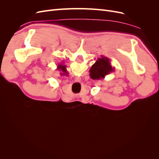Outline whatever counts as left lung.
<instances>
[{"label":"left lung","instance_id":"8db88e82","mask_svg":"<svg viewBox=\"0 0 159 159\" xmlns=\"http://www.w3.org/2000/svg\"><path fill=\"white\" fill-rule=\"evenodd\" d=\"M114 70L115 68L111 64V60L107 57L102 56V57H99L91 66L89 70V76L93 80L103 79L105 75L111 73Z\"/></svg>","mask_w":159,"mask_h":159}]
</instances>
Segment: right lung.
Returning a JSON list of instances; mask_svg holds the SVG:
<instances>
[{"label": "right lung", "instance_id": "right-lung-1", "mask_svg": "<svg viewBox=\"0 0 159 159\" xmlns=\"http://www.w3.org/2000/svg\"><path fill=\"white\" fill-rule=\"evenodd\" d=\"M56 70H58L60 71H61V72H63V73H61V75H68V71H67L66 70V66L64 64H62L61 63H60V64L57 65Z\"/></svg>", "mask_w": 159, "mask_h": 159}]
</instances>
